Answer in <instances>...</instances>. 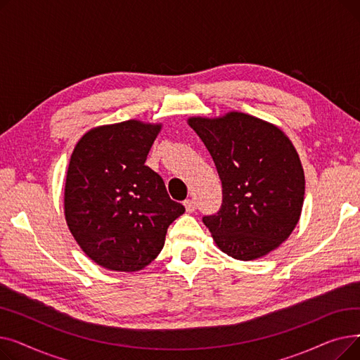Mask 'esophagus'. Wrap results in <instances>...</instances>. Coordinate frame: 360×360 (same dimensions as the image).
<instances>
[{"instance_id": "34e87169", "label": "esophagus", "mask_w": 360, "mask_h": 360, "mask_svg": "<svg viewBox=\"0 0 360 360\" xmlns=\"http://www.w3.org/2000/svg\"><path fill=\"white\" fill-rule=\"evenodd\" d=\"M184 205H185V209H186V212L188 213H193V212H195V201L193 200V198H188V200H185L184 201Z\"/></svg>"}]
</instances>
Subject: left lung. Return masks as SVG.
<instances>
[{"instance_id": "obj_1", "label": "left lung", "mask_w": 360, "mask_h": 360, "mask_svg": "<svg viewBox=\"0 0 360 360\" xmlns=\"http://www.w3.org/2000/svg\"><path fill=\"white\" fill-rule=\"evenodd\" d=\"M214 160L221 181V205L202 216L217 247L250 261L276 250L299 220L305 176L290 140L277 127L231 112L217 120L191 118Z\"/></svg>"}]
</instances>
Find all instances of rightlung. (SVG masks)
<instances>
[{
  "instance_id": "right-lung-1",
  "label": "right lung",
  "mask_w": 360,
  "mask_h": 360,
  "mask_svg": "<svg viewBox=\"0 0 360 360\" xmlns=\"http://www.w3.org/2000/svg\"><path fill=\"white\" fill-rule=\"evenodd\" d=\"M160 125L125 121L90 129L75 146L65 181L68 228L82 250L115 271L144 269L162 251L185 207L146 166Z\"/></svg>"
}]
</instances>
